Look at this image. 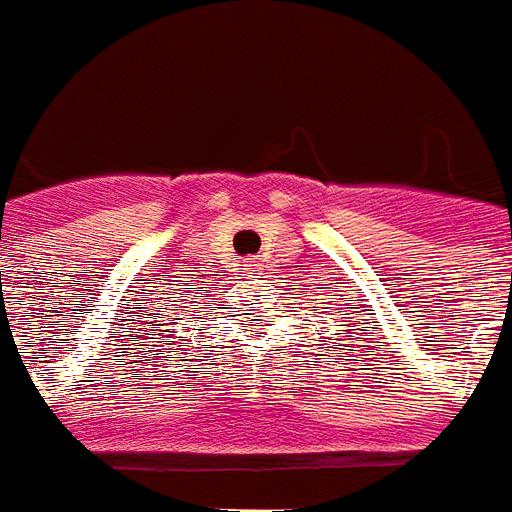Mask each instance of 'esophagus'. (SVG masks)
<instances>
[{
  "label": "esophagus",
  "mask_w": 512,
  "mask_h": 512,
  "mask_svg": "<svg viewBox=\"0 0 512 512\" xmlns=\"http://www.w3.org/2000/svg\"><path fill=\"white\" fill-rule=\"evenodd\" d=\"M257 266V263H252V260H249V268H255Z\"/></svg>",
  "instance_id": "obj_1"
}]
</instances>
